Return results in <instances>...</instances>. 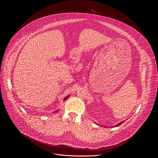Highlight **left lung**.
I'll list each match as a JSON object with an SVG mask.
<instances>
[{
    "instance_id": "1",
    "label": "left lung",
    "mask_w": 158,
    "mask_h": 158,
    "mask_svg": "<svg viewBox=\"0 0 158 158\" xmlns=\"http://www.w3.org/2000/svg\"><path fill=\"white\" fill-rule=\"evenodd\" d=\"M124 123V121H122V122H121V123H119V124H117V125H116V126H115V127H116V126H120V125H121V124H122V123Z\"/></svg>"
}]
</instances>
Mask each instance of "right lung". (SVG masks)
<instances>
[{
    "label": "right lung",
    "mask_w": 158,
    "mask_h": 158,
    "mask_svg": "<svg viewBox=\"0 0 158 158\" xmlns=\"http://www.w3.org/2000/svg\"><path fill=\"white\" fill-rule=\"evenodd\" d=\"M68 97H69V96H67V97H66V98H65L64 99V100H65L66 99H67V98H68ZM55 112H57V110H56V111H55Z\"/></svg>",
    "instance_id": "add662e5"
}]
</instances>
